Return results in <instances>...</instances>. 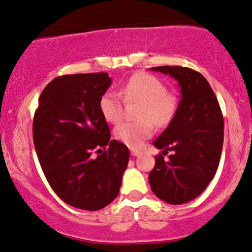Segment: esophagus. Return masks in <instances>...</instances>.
Wrapping results in <instances>:
<instances>
[{
  "mask_svg": "<svg viewBox=\"0 0 252 252\" xmlns=\"http://www.w3.org/2000/svg\"><path fill=\"white\" fill-rule=\"evenodd\" d=\"M131 156H133V157H136V156H138L139 154H141V152L138 151V150H135V149H131Z\"/></svg>",
  "mask_w": 252,
  "mask_h": 252,
  "instance_id": "34e87169",
  "label": "esophagus"
}]
</instances>
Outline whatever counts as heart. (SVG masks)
<instances>
[{
  "instance_id": "1",
  "label": "heart",
  "mask_w": 252,
  "mask_h": 252,
  "mask_svg": "<svg viewBox=\"0 0 252 252\" xmlns=\"http://www.w3.org/2000/svg\"><path fill=\"white\" fill-rule=\"evenodd\" d=\"M120 95L126 103H141L137 119L139 122L120 124L115 129L117 141L129 148H139L145 139L154 135L155 126H166L173 120L178 109V98L166 92V86L157 76L149 73L132 75L120 89ZM119 94L108 93L101 97L100 111L107 122L116 124L122 121L124 110Z\"/></svg>"
}]
</instances>
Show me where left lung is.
Instances as JSON below:
<instances>
[{"mask_svg": "<svg viewBox=\"0 0 252 252\" xmlns=\"http://www.w3.org/2000/svg\"><path fill=\"white\" fill-rule=\"evenodd\" d=\"M152 71L178 81L181 98L177 113L154 145L166 155L155 157L149 183L155 195L170 205L195 199L218 171L223 146V116L214 92L202 74L181 66H158Z\"/></svg>", "mask_w": 252, "mask_h": 252, "instance_id": "left-lung-1", "label": "left lung"}]
</instances>
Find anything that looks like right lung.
I'll list each match as a JSON object with an SVG mask.
<instances>
[{"mask_svg": "<svg viewBox=\"0 0 252 252\" xmlns=\"http://www.w3.org/2000/svg\"><path fill=\"white\" fill-rule=\"evenodd\" d=\"M110 84L104 72L58 76L41 92L34 113L32 135L41 170L57 195L79 209L109 205L128 166L129 149L111 141L98 107Z\"/></svg>", "mask_w": 252, "mask_h": 252, "instance_id": "add662e5", "label": "right lung"}]
</instances>
